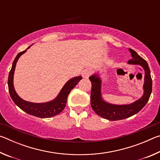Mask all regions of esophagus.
<instances>
[{
  "label": "esophagus",
  "mask_w": 160,
  "mask_h": 160,
  "mask_svg": "<svg viewBox=\"0 0 160 160\" xmlns=\"http://www.w3.org/2000/svg\"><path fill=\"white\" fill-rule=\"evenodd\" d=\"M91 74V70L90 69H85L82 72V78L85 79H88Z\"/></svg>",
  "instance_id": "1"
}]
</instances>
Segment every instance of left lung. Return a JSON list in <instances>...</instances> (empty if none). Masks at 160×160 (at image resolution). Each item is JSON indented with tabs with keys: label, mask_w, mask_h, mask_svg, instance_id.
I'll return each mask as SVG.
<instances>
[{
	"label": "left lung",
	"mask_w": 160,
	"mask_h": 160,
	"mask_svg": "<svg viewBox=\"0 0 160 160\" xmlns=\"http://www.w3.org/2000/svg\"><path fill=\"white\" fill-rule=\"evenodd\" d=\"M132 59L128 64L139 65L145 71L143 94L136 101L128 104H113L105 101L102 95V79L98 72L89 78L92 82L91 107L97 115L110 121H118L131 117L138 113L145 106L152 92V81L150 70L147 61L140 56L134 50L128 48Z\"/></svg>",
	"instance_id": "obj_1"
}]
</instances>
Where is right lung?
<instances>
[{"label": "right lung", "instance_id": "1", "mask_svg": "<svg viewBox=\"0 0 160 160\" xmlns=\"http://www.w3.org/2000/svg\"><path fill=\"white\" fill-rule=\"evenodd\" d=\"M31 46H29L26 50L19 53L13 61L12 68L9 72L8 80L10 95L11 97L12 101L15 102V104L18 107H20L22 110L29 113V114L42 118L53 117V116L58 115L64 109L67 103L68 96L70 91L77 85V84L79 82L80 80H82V78L80 75V76L70 79L63 85L57 97L51 101L44 103H34L22 99L18 95L15 90L14 85H13V78H14L15 66L19 58L23 53H25Z\"/></svg>", "mask_w": 160, "mask_h": 160}]
</instances>
